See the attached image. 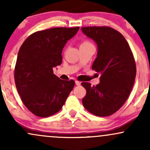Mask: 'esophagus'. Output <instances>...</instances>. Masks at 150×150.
<instances>
[{
	"instance_id": "1",
	"label": "esophagus",
	"mask_w": 150,
	"mask_h": 150,
	"mask_svg": "<svg viewBox=\"0 0 150 150\" xmlns=\"http://www.w3.org/2000/svg\"><path fill=\"white\" fill-rule=\"evenodd\" d=\"M75 84H76V85H80L81 82L78 80H75Z\"/></svg>"
}]
</instances>
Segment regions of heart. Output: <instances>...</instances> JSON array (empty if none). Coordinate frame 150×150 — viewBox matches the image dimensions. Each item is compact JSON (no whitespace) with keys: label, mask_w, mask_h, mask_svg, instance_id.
Here are the masks:
<instances>
[{"label":"heart","mask_w":150,"mask_h":150,"mask_svg":"<svg viewBox=\"0 0 150 150\" xmlns=\"http://www.w3.org/2000/svg\"><path fill=\"white\" fill-rule=\"evenodd\" d=\"M89 44H92V43H91L88 40H83L81 43L80 46H84V45H89Z\"/></svg>","instance_id":"b5f03b06"}]
</instances>
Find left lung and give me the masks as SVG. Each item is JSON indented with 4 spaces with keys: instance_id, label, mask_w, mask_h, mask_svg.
<instances>
[{
    "instance_id": "8db88e82",
    "label": "left lung",
    "mask_w": 150,
    "mask_h": 150,
    "mask_svg": "<svg viewBox=\"0 0 150 150\" xmlns=\"http://www.w3.org/2000/svg\"><path fill=\"white\" fill-rule=\"evenodd\" d=\"M82 31L98 46L92 69L101 74L100 82L91 87L82 82L87 93L82 104L89 113L105 117L116 113L125 104L133 87L136 65L128 43L110 27H83Z\"/></svg>"
}]
</instances>
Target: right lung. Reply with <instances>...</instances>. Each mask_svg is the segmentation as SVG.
Here are the masks:
<instances>
[{
    "label": "right lung",
    "mask_w": 150,
    "mask_h": 150,
    "mask_svg": "<svg viewBox=\"0 0 150 150\" xmlns=\"http://www.w3.org/2000/svg\"><path fill=\"white\" fill-rule=\"evenodd\" d=\"M80 27H54L29 36L18 54L14 77L22 102L35 116L45 118L61 109L75 86V81L63 80L53 68L62 63V51L67 41Z\"/></svg>",
    "instance_id": "add662e5"
}]
</instances>
